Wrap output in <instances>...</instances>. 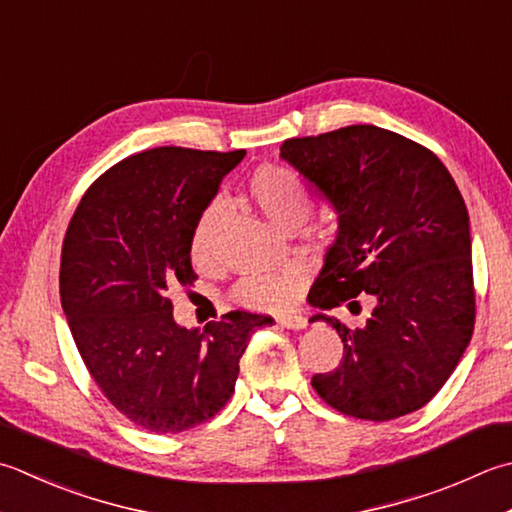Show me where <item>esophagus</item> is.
<instances>
[{"instance_id": "1", "label": "esophagus", "mask_w": 512, "mask_h": 512, "mask_svg": "<svg viewBox=\"0 0 512 512\" xmlns=\"http://www.w3.org/2000/svg\"><path fill=\"white\" fill-rule=\"evenodd\" d=\"M277 324L290 328V330H302L308 326V319L304 315H297V313H288V315H279L277 317Z\"/></svg>"}]
</instances>
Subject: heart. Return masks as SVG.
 Instances as JSON below:
<instances>
[{
	"label": "heart",
	"mask_w": 512,
	"mask_h": 512,
	"mask_svg": "<svg viewBox=\"0 0 512 512\" xmlns=\"http://www.w3.org/2000/svg\"><path fill=\"white\" fill-rule=\"evenodd\" d=\"M246 195L270 222L286 228L293 219L306 217L310 208V195L306 184L293 170L284 166H262L257 168L246 182ZM222 217V204L210 202L199 213L193 237H190V255L197 264H206L213 255V242ZM295 275L293 270L273 275H250L239 282L235 297L246 306L255 308H279L286 306L295 297Z\"/></svg>",
	"instance_id": "b5f03b06"
}]
</instances>
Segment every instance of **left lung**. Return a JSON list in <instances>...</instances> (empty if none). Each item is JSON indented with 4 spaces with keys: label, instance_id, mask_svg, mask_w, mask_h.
Returning a JSON list of instances; mask_svg holds the SVG:
<instances>
[{
    "label": "left lung",
    "instance_id": "left-lung-1",
    "mask_svg": "<svg viewBox=\"0 0 512 512\" xmlns=\"http://www.w3.org/2000/svg\"><path fill=\"white\" fill-rule=\"evenodd\" d=\"M282 157L328 195L339 233L308 293L313 306L373 313L324 319L344 342L310 379L342 415L388 422L426 406L453 375L475 328L468 210L433 150L373 124L293 137Z\"/></svg>",
    "mask_w": 512,
    "mask_h": 512
}]
</instances>
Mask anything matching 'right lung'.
Here are the masks:
<instances>
[{
  "instance_id": "obj_1",
  "label": "right lung",
  "mask_w": 512,
  "mask_h": 512,
  "mask_svg": "<svg viewBox=\"0 0 512 512\" xmlns=\"http://www.w3.org/2000/svg\"><path fill=\"white\" fill-rule=\"evenodd\" d=\"M246 150L150 148L99 175L62 244L59 295L90 377L150 433L213 419L235 393L250 333L273 317L230 310L179 328L168 290L195 284L190 237L219 182Z\"/></svg>"
}]
</instances>
